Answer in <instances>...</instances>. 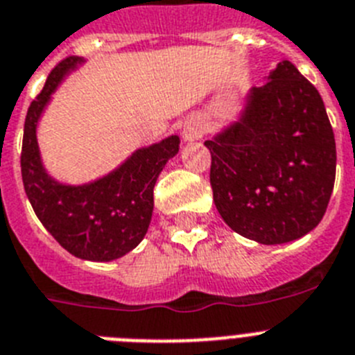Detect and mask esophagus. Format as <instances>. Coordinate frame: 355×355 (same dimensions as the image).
I'll use <instances>...</instances> for the list:
<instances>
[{"mask_svg":"<svg viewBox=\"0 0 355 355\" xmlns=\"http://www.w3.org/2000/svg\"><path fill=\"white\" fill-rule=\"evenodd\" d=\"M202 134H203V125H202V121L196 118L186 121V125H184V130H182V135H184V139L186 141L198 139V137H202Z\"/></svg>","mask_w":355,"mask_h":355,"instance_id":"34e87169","label":"esophagus"}]
</instances>
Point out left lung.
Returning <instances> with one entry per match:
<instances>
[{
    "label": "left lung",
    "instance_id": "1",
    "mask_svg": "<svg viewBox=\"0 0 355 355\" xmlns=\"http://www.w3.org/2000/svg\"><path fill=\"white\" fill-rule=\"evenodd\" d=\"M205 146L216 209L234 232L282 245L322 221L334 189V132L320 92L289 60Z\"/></svg>",
    "mask_w": 355,
    "mask_h": 355
}]
</instances>
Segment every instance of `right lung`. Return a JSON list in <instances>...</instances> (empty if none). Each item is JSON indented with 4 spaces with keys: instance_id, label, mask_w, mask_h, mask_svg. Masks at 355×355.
Listing matches in <instances>:
<instances>
[{
    "instance_id": "obj_1",
    "label": "right lung",
    "mask_w": 355,
    "mask_h": 355,
    "mask_svg": "<svg viewBox=\"0 0 355 355\" xmlns=\"http://www.w3.org/2000/svg\"><path fill=\"white\" fill-rule=\"evenodd\" d=\"M80 64H84L82 57L58 62L30 105L24 119L21 175L37 218L58 245L78 259L107 263L134 250L146 236L153 187L166 162L178 153L180 139L169 135L139 148L109 175L82 186H67L49 177L39 153L37 123L64 76Z\"/></svg>"
}]
</instances>
